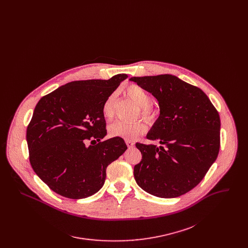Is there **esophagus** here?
<instances>
[{"mask_svg": "<svg viewBox=\"0 0 248 248\" xmlns=\"http://www.w3.org/2000/svg\"><path fill=\"white\" fill-rule=\"evenodd\" d=\"M125 143H126V145H127V147H128L129 149L134 148V145H135L134 142L131 141V140H125Z\"/></svg>", "mask_w": 248, "mask_h": 248, "instance_id": "1", "label": "esophagus"}]
</instances>
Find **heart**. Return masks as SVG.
I'll return each mask as SVG.
<instances>
[{"instance_id": "1", "label": "heart", "mask_w": 248, "mask_h": 248, "mask_svg": "<svg viewBox=\"0 0 248 248\" xmlns=\"http://www.w3.org/2000/svg\"><path fill=\"white\" fill-rule=\"evenodd\" d=\"M125 93L140 108V113L144 118L151 120L154 117L153 97L149 92L139 85H130ZM116 102V93H111L107 96L102 105V113L107 119L112 118L114 114V106ZM147 131V126L142 122L126 123L117 121L108 126L109 136L112 138H122L127 140H133Z\"/></svg>"}]
</instances>
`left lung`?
<instances>
[{
	"label": "left lung",
	"mask_w": 248,
	"mask_h": 248,
	"mask_svg": "<svg viewBox=\"0 0 248 248\" xmlns=\"http://www.w3.org/2000/svg\"><path fill=\"white\" fill-rule=\"evenodd\" d=\"M158 100L160 116L147 139L137 143L141 162L134 167L138 185L150 194L175 198L196 187L216 161L220 147V119L200 88L174 75L132 77Z\"/></svg>",
	"instance_id": "8db88e82"
}]
</instances>
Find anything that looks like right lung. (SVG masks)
<instances>
[{
	"label": "right lung",
	"instance_id": "1",
	"mask_svg": "<svg viewBox=\"0 0 248 248\" xmlns=\"http://www.w3.org/2000/svg\"><path fill=\"white\" fill-rule=\"evenodd\" d=\"M128 76L66 83L43 96L27 128L30 162L50 189L70 199H83L104 185L107 166L127 146L107 135L102 105ZM87 141H98L87 147Z\"/></svg>",
	"mask_w": 248,
	"mask_h": 248
}]
</instances>
